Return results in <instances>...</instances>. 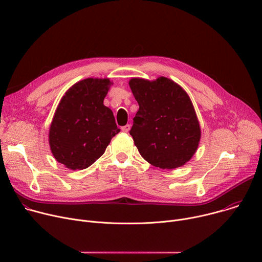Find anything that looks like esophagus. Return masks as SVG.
I'll return each mask as SVG.
<instances>
[{"instance_id": "esophagus-1", "label": "esophagus", "mask_w": 262, "mask_h": 262, "mask_svg": "<svg viewBox=\"0 0 262 262\" xmlns=\"http://www.w3.org/2000/svg\"><path fill=\"white\" fill-rule=\"evenodd\" d=\"M129 129H130V125H129V124H126V125H124V126L121 127V130H122L123 133H128Z\"/></svg>"}]
</instances>
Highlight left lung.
<instances>
[{"mask_svg":"<svg viewBox=\"0 0 262 262\" xmlns=\"http://www.w3.org/2000/svg\"><path fill=\"white\" fill-rule=\"evenodd\" d=\"M129 87L139 104L129 132L140 155L154 167H182L196 152L201 127L187 92L176 82L132 78Z\"/></svg>","mask_w":262,"mask_h":262,"instance_id":"left-lung-1","label":"left lung"}]
</instances>
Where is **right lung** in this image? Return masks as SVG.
Wrapping results in <instances>:
<instances>
[{"label": "right lung", "mask_w": 262, "mask_h": 262, "mask_svg": "<svg viewBox=\"0 0 262 262\" xmlns=\"http://www.w3.org/2000/svg\"><path fill=\"white\" fill-rule=\"evenodd\" d=\"M108 78H86L69 89L57 106L49 133L52 153L68 169L90 167L120 129L104 103Z\"/></svg>", "instance_id": "1"}]
</instances>
